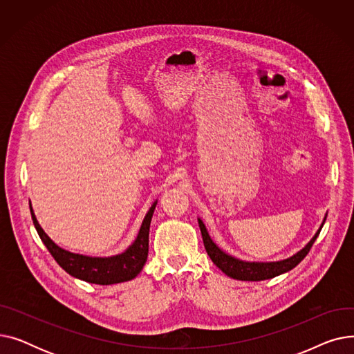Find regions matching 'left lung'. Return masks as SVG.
<instances>
[{"instance_id": "8db88e82", "label": "left lung", "mask_w": 354, "mask_h": 354, "mask_svg": "<svg viewBox=\"0 0 354 354\" xmlns=\"http://www.w3.org/2000/svg\"><path fill=\"white\" fill-rule=\"evenodd\" d=\"M324 221H323L320 230L317 231V234H315L310 243L300 252H297L295 255H292L287 259H283V261H277V263H247V261H241V259H236V258L225 254L224 251H221L212 243V239L208 235L207 228H205V225H203V222L201 219H198L202 239H203V245H205V250H207L209 258L212 259V263L222 272L227 274L231 278H234V280H239V281L268 280V278H274L277 275L284 274V272H287V271L292 270L294 267L299 266L306 258V255L310 252V250L314 244V241L317 239V236H319V234H320V231L324 225Z\"/></svg>"}]
</instances>
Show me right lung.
Returning <instances> with one entry per match:
<instances>
[{"instance_id":"add662e5","label":"right lung","mask_w":354,"mask_h":354,"mask_svg":"<svg viewBox=\"0 0 354 354\" xmlns=\"http://www.w3.org/2000/svg\"><path fill=\"white\" fill-rule=\"evenodd\" d=\"M156 208V202L146 214L140 231L135 243L130 245L123 254L110 257V258H91L80 254L68 252L59 245H55L53 241L47 236V234L41 230L40 224L37 222L32 208L30 205V212L32 218V224L39 232L41 241L53 258L57 261V264L70 275L80 278L83 281L91 284H118L124 283L133 278L142 271L149 251V228H151V221Z\"/></svg>"}]
</instances>
